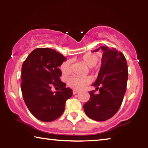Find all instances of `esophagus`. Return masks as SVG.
Segmentation results:
<instances>
[{
	"instance_id": "obj_1",
	"label": "esophagus",
	"mask_w": 148,
	"mask_h": 148,
	"mask_svg": "<svg viewBox=\"0 0 148 148\" xmlns=\"http://www.w3.org/2000/svg\"><path fill=\"white\" fill-rule=\"evenodd\" d=\"M79 92V91H78V90H77V89H73V90H72V92H73L74 95L77 93V92Z\"/></svg>"
}]
</instances>
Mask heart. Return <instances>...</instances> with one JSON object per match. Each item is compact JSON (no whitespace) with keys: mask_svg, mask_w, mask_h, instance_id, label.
I'll return each instance as SVG.
<instances>
[{"mask_svg":"<svg viewBox=\"0 0 148 148\" xmlns=\"http://www.w3.org/2000/svg\"><path fill=\"white\" fill-rule=\"evenodd\" d=\"M80 60L83 61L89 68H92L96 66L98 63L99 57L97 54L87 53L80 57ZM61 70L63 74H69L71 72V61L67 60L62 62L61 65ZM90 82H91V79L88 77H80L77 76H72L69 77L67 80L69 86L77 89H83L90 83Z\"/></svg>","mask_w":148,"mask_h":148,"instance_id":"heart-1","label":"heart"}]
</instances>
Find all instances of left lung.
<instances>
[{
	"label": "left lung",
	"instance_id": "1",
	"mask_svg": "<svg viewBox=\"0 0 148 148\" xmlns=\"http://www.w3.org/2000/svg\"><path fill=\"white\" fill-rule=\"evenodd\" d=\"M103 51L101 66L92 86L99 89L98 94L89 91V101L84 105L85 113L95 121H103L111 118L118 111L125 92L128 69L126 59L121 51L108 46H101L95 52Z\"/></svg>",
	"mask_w": 148,
	"mask_h": 148
}]
</instances>
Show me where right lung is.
<instances>
[{
	"mask_svg": "<svg viewBox=\"0 0 148 148\" xmlns=\"http://www.w3.org/2000/svg\"><path fill=\"white\" fill-rule=\"evenodd\" d=\"M66 59L51 48L34 49L23 62L21 69V89L23 100L31 113L39 120L50 122L63 113L67 99L72 90L59 77L58 68ZM59 91H51V87Z\"/></svg>",
	"mask_w": 148,
	"mask_h": 148,
	"instance_id": "right-lung-1",
	"label": "right lung"
}]
</instances>
